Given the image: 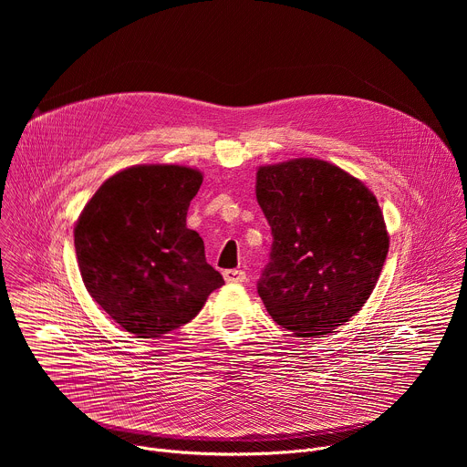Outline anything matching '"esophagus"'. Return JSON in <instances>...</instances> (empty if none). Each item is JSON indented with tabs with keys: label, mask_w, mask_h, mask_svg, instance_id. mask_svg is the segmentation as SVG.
Listing matches in <instances>:
<instances>
[{
	"label": "esophagus",
	"mask_w": 467,
	"mask_h": 467,
	"mask_svg": "<svg viewBox=\"0 0 467 467\" xmlns=\"http://www.w3.org/2000/svg\"><path fill=\"white\" fill-rule=\"evenodd\" d=\"M223 277H225L227 283H234V285H240V283L247 281V275L242 270H225Z\"/></svg>",
	"instance_id": "1"
}]
</instances>
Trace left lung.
<instances>
[{
	"mask_svg": "<svg viewBox=\"0 0 467 467\" xmlns=\"http://www.w3.org/2000/svg\"><path fill=\"white\" fill-rule=\"evenodd\" d=\"M256 202L274 234L258 296L299 338L349 321L369 299L389 247L373 192L319 159L260 166Z\"/></svg>",
	"mask_w": 467,
	"mask_h": 467,
	"instance_id": "1",
	"label": "left lung"
}]
</instances>
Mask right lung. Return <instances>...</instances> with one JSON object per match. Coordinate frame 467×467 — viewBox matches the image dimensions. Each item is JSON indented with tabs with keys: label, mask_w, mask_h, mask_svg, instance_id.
Returning a JSON list of instances; mask_svg holds the SVG:
<instances>
[{
	"label": "right lung",
	"mask_w": 467,
	"mask_h": 467,
	"mask_svg": "<svg viewBox=\"0 0 467 467\" xmlns=\"http://www.w3.org/2000/svg\"><path fill=\"white\" fill-rule=\"evenodd\" d=\"M203 173L139 164L109 177L85 205L76 254L92 299L127 332L159 338L197 316L223 277L186 227Z\"/></svg>",
	"instance_id": "add662e5"
}]
</instances>
